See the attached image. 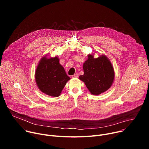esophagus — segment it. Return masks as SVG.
Instances as JSON below:
<instances>
[{
    "label": "esophagus",
    "mask_w": 149,
    "mask_h": 149,
    "mask_svg": "<svg viewBox=\"0 0 149 149\" xmlns=\"http://www.w3.org/2000/svg\"><path fill=\"white\" fill-rule=\"evenodd\" d=\"M78 77V74H74V75L71 76L72 78H77Z\"/></svg>",
    "instance_id": "esophagus-1"
}]
</instances>
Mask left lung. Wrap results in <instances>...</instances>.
<instances>
[{
	"label": "left lung",
	"instance_id": "8db88e82",
	"mask_svg": "<svg viewBox=\"0 0 149 149\" xmlns=\"http://www.w3.org/2000/svg\"><path fill=\"white\" fill-rule=\"evenodd\" d=\"M84 74L79 78L82 81L92 94L99 95L109 90L114 78V72L110 61L104 55L94 58L88 55L84 63Z\"/></svg>",
	"mask_w": 149,
	"mask_h": 149
}]
</instances>
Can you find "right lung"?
<instances>
[{"label": "right lung", "mask_w": 149, "mask_h": 149, "mask_svg": "<svg viewBox=\"0 0 149 149\" xmlns=\"http://www.w3.org/2000/svg\"><path fill=\"white\" fill-rule=\"evenodd\" d=\"M59 61L57 57L42 58L35 72V80L39 90L52 97L59 96L70 79Z\"/></svg>", "instance_id": "right-lung-1"}]
</instances>
